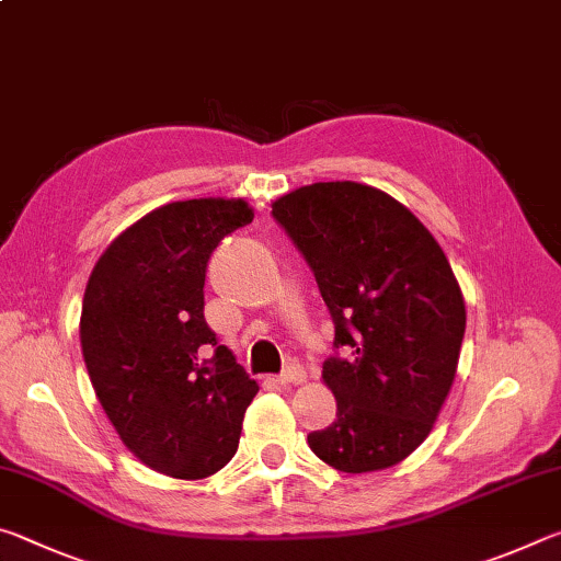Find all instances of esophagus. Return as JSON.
Returning a JSON list of instances; mask_svg holds the SVG:
<instances>
[{
    "mask_svg": "<svg viewBox=\"0 0 561 561\" xmlns=\"http://www.w3.org/2000/svg\"><path fill=\"white\" fill-rule=\"evenodd\" d=\"M304 378H307V374H304V368L297 366V364H289V366L284 368V371L279 374L277 381H279L282 386H297V383L304 381Z\"/></svg>",
    "mask_w": 561,
    "mask_h": 561,
    "instance_id": "34e87169",
    "label": "esophagus"
}]
</instances>
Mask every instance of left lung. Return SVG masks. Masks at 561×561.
<instances>
[{"label": "left lung", "instance_id": "obj_1", "mask_svg": "<svg viewBox=\"0 0 561 561\" xmlns=\"http://www.w3.org/2000/svg\"><path fill=\"white\" fill-rule=\"evenodd\" d=\"M272 217L334 321L321 376L336 421L309 448L344 472L391 468L428 438L458 368L465 301L450 262L408 207L351 180L294 190Z\"/></svg>", "mask_w": 561, "mask_h": 561}]
</instances>
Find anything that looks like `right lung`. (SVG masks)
Returning <instances> with one entry per match:
<instances>
[{
    "label": "right lung",
    "instance_id": "obj_1",
    "mask_svg": "<svg viewBox=\"0 0 561 561\" xmlns=\"http://www.w3.org/2000/svg\"><path fill=\"white\" fill-rule=\"evenodd\" d=\"M244 201L170 203L111 242L81 307L93 391L126 448L170 478L201 480L232 460L260 386L205 321L215 247L252 222Z\"/></svg>",
    "mask_w": 561,
    "mask_h": 561
}]
</instances>
